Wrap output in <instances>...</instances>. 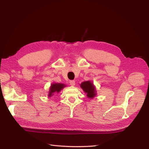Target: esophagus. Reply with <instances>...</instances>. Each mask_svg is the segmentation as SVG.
I'll return each instance as SVG.
<instances>
[{
  "label": "esophagus",
  "mask_w": 149,
  "mask_h": 149,
  "mask_svg": "<svg viewBox=\"0 0 149 149\" xmlns=\"http://www.w3.org/2000/svg\"><path fill=\"white\" fill-rule=\"evenodd\" d=\"M70 84L71 86H74L75 85V81L73 80H71L70 81Z\"/></svg>",
  "instance_id": "esophagus-1"
}]
</instances>
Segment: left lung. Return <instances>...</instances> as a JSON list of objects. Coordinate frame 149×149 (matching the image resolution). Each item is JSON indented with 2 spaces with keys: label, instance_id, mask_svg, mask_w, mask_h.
Listing matches in <instances>:
<instances>
[{
  "label": "left lung",
  "instance_id": "obj_1",
  "mask_svg": "<svg viewBox=\"0 0 149 149\" xmlns=\"http://www.w3.org/2000/svg\"><path fill=\"white\" fill-rule=\"evenodd\" d=\"M81 87L83 89V91L87 94V96L89 98H93L96 96V91L93 84L88 81H84L81 84Z\"/></svg>",
  "mask_w": 149,
  "mask_h": 149
}]
</instances>
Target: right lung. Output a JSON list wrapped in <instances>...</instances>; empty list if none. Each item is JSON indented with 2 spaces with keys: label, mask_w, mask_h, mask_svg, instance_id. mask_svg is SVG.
Returning <instances> with one entry per match:
<instances>
[{
  "label": "right lung",
  "mask_w": 149,
  "mask_h": 149,
  "mask_svg": "<svg viewBox=\"0 0 149 149\" xmlns=\"http://www.w3.org/2000/svg\"><path fill=\"white\" fill-rule=\"evenodd\" d=\"M65 86H66L64 84H61V83L53 84L51 86L50 89H49V93L48 94V96L50 97L54 95V93H59Z\"/></svg>",
  "instance_id": "obj_1"
}]
</instances>
